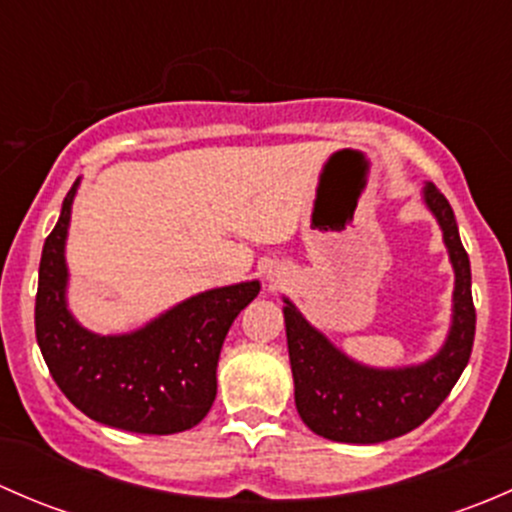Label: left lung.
I'll return each mask as SVG.
<instances>
[{"label": "left lung", "mask_w": 512, "mask_h": 512, "mask_svg": "<svg viewBox=\"0 0 512 512\" xmlns=\"http://www.w3.org/2000/svg\"><path fill=\"white\" fill-rule=\"evenodd\" d=\"M423 203L443 230L456 287L453 319L438 354L416 366L374 369L339 352L285 297L294 404L317 436L339 443H381L421 426L446 401L471 359L476 307L471 297V260L458 235L456 215L441 190L423 185Z\"/></svg>", "instance_id": "left-lung-1"}]
</instances>
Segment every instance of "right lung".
Segmentation results:
<instances>
[{
	"mask_svg": "<svg viewBox=\"0 0 512 512\" xmlns=\"http://www.w3.org/2000/svg\"><path fill=\"white\" fill-rule=\"evenodd\" d=\"M79 180L46 237L36 289V342L66 399L106 426L133 433L188 431L218 394V359L227 329L260 294V282L208 289L128 334L89 332L66 307V235Z\"/></svg>",
	"mask_w": 512,
	"mask_h": 512,
	"instance_id": "add662e5",
	"label": "right lung"
}]
</instances>
